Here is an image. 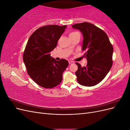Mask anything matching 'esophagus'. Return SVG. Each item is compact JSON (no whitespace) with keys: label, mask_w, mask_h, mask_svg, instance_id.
<instances>
[{"label":"esophagus","mask_w":130,"mask_h":130,"mask_svg":"<svg viewBox=\"0 0 130 130\" xmlns=\"http://www.w3.org/2000/svg\"><path fill=\"white\" fill-rule=\"evenodd\" d=\"M69 64H73L74 63V62L73 61H69Z\"/></svg>","instance_id":"esophagus-1"}]
</instances>
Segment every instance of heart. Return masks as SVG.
Here are the masks:
<instances>
[{
	"mask_svg": "<svg viewBox=\"0 0 130 130\" xmlns=\"http://www.w3.org/2000/svg\"><path fill=\"white\" fill-rule=\"evenodd\" d=\"M76 33H78L77 32H71L70 34H69V36H70V35H72L73 34H76Z\"/></svg>",
	"mask_w": 130,
	"mask_h": 130,
	"instance_id": "b5f03b06",
	"label": "heart"
}]
</instances>
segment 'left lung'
<instances>
[{"label":"left lung","instance_id":"left-lung-1","mask_svg":"<svg viewBox=\"0 0 130 130\" xmlns=\"http://www.w3.org/2000/svg\"><path fill=\"white\" fill-rule=\"evenodd\" d=\"M83 34L82 50H86L84 57L87 60L86 67H78L75 72L78 84L84 86L98 84L106 76L112 64L113 46L104 31L91 23L84 22L72 25Z\"/></svg>","mask_w":130,"mask_h":130}]
</instances>
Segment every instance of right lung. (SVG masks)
I'll list each match as a JSON object with an SVG mask.
<instances>
[{"label":"right lung","mask_w":130,"mask_h":130,"mask_svg":"<svg viewBox=\"0 0 130 130\" xmlns=\"http://www.w3.org/2000/svg\"><path fill=\"white\" fill-rule=\"evenodd\" d=\"M67 25H49L35 31L29 37L23 53L27 74L39 86L52 88L60 84L62 74L69 63L65 59L58 61L50 53L56 48L58 40Z\"/></svg>","instance_id":"add662e5"}]
</instances>
